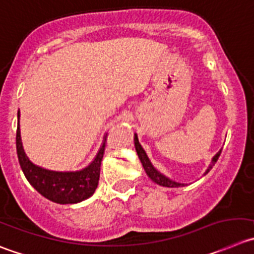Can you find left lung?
Masks as SVG:
<instances>
[{
  "instance_id": "1",
  "label": "left lung",
  "mask_w": 254,
  "mask_h": 254,
  "mask_svg": "<svg viewBox=\"0 0 254 254\" xmlns=\"http://www.w3.org/2000/svg\"><path fill=\"white\" fill-rule=\"evenodd\" d=\"M134 145H135V150H136V154H138L139 159H140L141 164H143V168H144V170H145L146 175L150 178L154 183L159 184V186H162V187H168V188H179V187L187 186V184L179 183V182H175V181H173V179H170V178L165 177L163 173H160L159 170L156 169V168L151 164L150 159H149L148 155H146L145 150H144L143 146H141L140 143H139L138 135L136 134H134ZM220 151H222V149H220V150L218 151L214 156H213L212 162H210L209 167H208L207 170H205L204 175L208 174V172H209V170L214 167V164L217 163L218 158H219V155H220Z\"/></svg>"
}]
</instances>
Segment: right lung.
<instances>
[{
    "instance_id": "add662e5",
    "label": "right lung",
    "mask_w": 254,
    "mask_h": 254,
    "mask_svg": "<svg viewBox=\"0 0 254 254\" xmlns=\"http://www.w3.org/2000/svg\"><path fill=\"white\" fill-rule=\"evenodd\" d=\"M18 125L16 132V149L18 162L28 183L42 196L59 204H75L94 194L98 188L100 178V165L105 150V138L95 155L94 160L87 167L76 172H56L39 167L28 159L22 146L20 131V114L17 115Z\"/></svg>"
}]
</instances>
